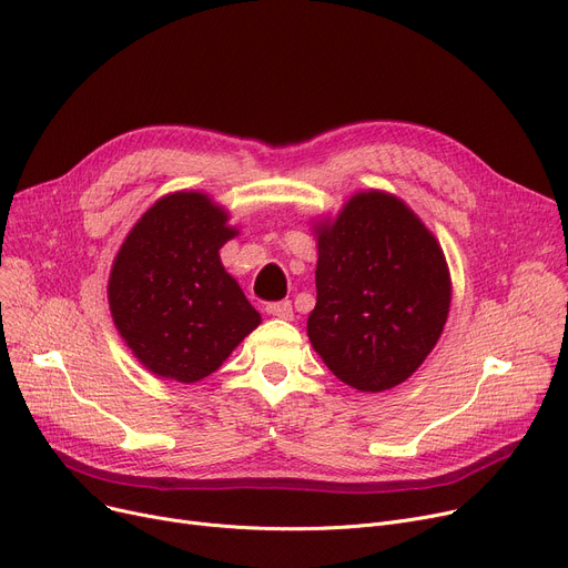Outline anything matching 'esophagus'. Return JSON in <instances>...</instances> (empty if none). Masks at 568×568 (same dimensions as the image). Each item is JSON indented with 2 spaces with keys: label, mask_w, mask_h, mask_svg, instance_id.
I'll return each instance as SVG.
<instances>
[{
  "label": "esophagus",
  "mask_w": 568,
  "mask_h": 568,
  "mask_svg": "<svg viewBox=\"0 0 568 568\" xmlns=\"http://www.w3.org/2000/svg\"><path fill=\"white\" fill-rule=\"evenodd\" d=\"M268 315H274V317H281V320H292L294 315H292V304L285 300V302H276V304H266V308H264Z\"/></svg>",
  "instance_id": "34e87169"
}]
</instances>
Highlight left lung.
I'll use <instances>...</instances> for the list:
<instances>
[{"instance_id": "obj_1", "label": "left lung", "mask_w": 568, "mask_h": 568, "mask_svg": "<svg viewBox=\"0 0 568 568\" xmlns=\"http://www.w3.org/2000/svg\"><path fill=\"white\" fill-rule=\"evenodd\" d=\"M313 349L356 392L394 389L426 362L449 317L452 274L439 242L400 197L375 189L313 223Z\"/></svg>"}]
</instances>
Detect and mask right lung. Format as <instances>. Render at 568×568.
Wrapping results in <instances>:
<instances>
[{"mask_svg": "<svg viewBox=\"0 0 568 568\" xmlns=\"http://www.w3.org/2000/svg\"><path fill=\"white\" fill-rule=\"evenodd\" d=\"M239 234L200 191L159 197L114 255L108 304L119 336L156 377L193 384L262 322L219 251Z\"/></svg>", "mask_w": 568, "mask_h": 568, "instance_id": "1", "label": "right lung"}]
</instances>
